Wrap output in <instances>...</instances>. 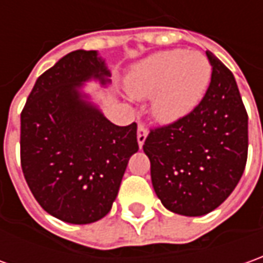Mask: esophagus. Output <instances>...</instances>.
I'll return each mask as SVG.
<instances>
[{
  "label": "esophagus",
  "mask_w": 263,
  "mask_h": 263,
  "mask_svg": "<svg viewBox=\"0 0 263 263\" xmlns=\"http://www.w3.org/2000/svg\"><path fill=\"white\" fill-rule=\"evenodd\" d=\"M146 135H148V129H146V126L144 124H139L138 125V132H137V138H138L139 146L144 145Z\"/></svg>",
  "instance_id": "esophagus-1"
}]
</instances>
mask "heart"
Instances as JSON below:
<instances>
[{"mask_svg": "<svg viewBox=\"0 0 263 263\" xmlns=\"http://www.w3.org/2000/svg\"><path fill=\"white\" fill-rule=\"evenodd\" d=\"M210 80L212 64L204 54L174 49L154 53L135 64L126 86L137 99L153 96V117L170 124L187 117L199 105Z\"/></svg>", "mask_w": 263, "mask_h": 263, "instance_id": "b5f03b06", "label": "heart"}]
</instances>
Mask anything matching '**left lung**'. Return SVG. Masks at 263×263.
<instances>
[{
	"label": "left lung",
	"mask_w": 263,
	"mask_h": 263,
	"mask_svg": "<svg viewBox=\"0 0 263 263\" xmlns=\"http://www.w3.org/2000/svg\"><path fill=\"white\" fill-rule=\"evenodd\" d=\"M212 80L187 117L144 142L155 194L170 212L203 216L230 196L248 160V114L232 71L210 51Z\"/></svg>",
	"instance_id": "obj_1"
}]
</instances>
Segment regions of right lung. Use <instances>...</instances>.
<instances>
[{
    "label": "right lung",
    "instance_id": "add662e5",
    "mask_svg": "<svg viewBox=\"0 0 263 263\" xmlns=\"http://www.w3.org/2000/svg\"><path fill=\"white\" fill-rule=\"evenodd\" d=\"M95 50L66 54L37 79L21 112V168L37 203L51 216L87 224L106 216L129 157L137 124H112L83 99V82H108Z\"/></svg>",
    "mask_w": 263,
    "mask_h": 263
}]
</instances>
